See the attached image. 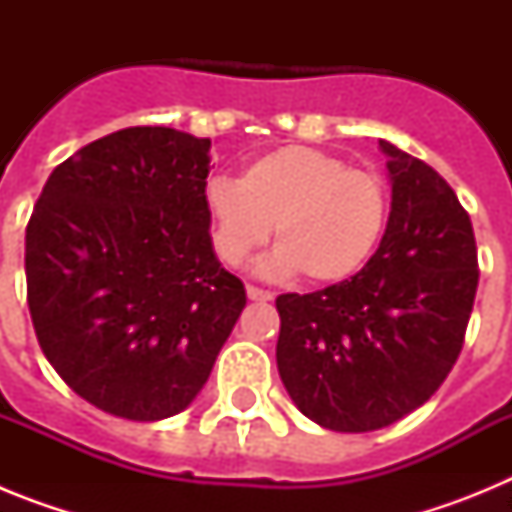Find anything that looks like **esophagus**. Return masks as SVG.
I'll use <instances>...</instances> for the list:
<instances>
[{"mask_svg": "<svg viewBox=\"0 0 512 512\" xmlns=\"http://www.w3.org/2000/svg\"><path fill=\"white\" fill-rule=\"evenodd\" d=\"M246 295H248V300H253V302H269V300H274V295H271V292H266V289H259V287H253V284H248V287H246Z\"/></svg>", "mask_w": 512, "mask_h": 512, "instance_id": "esophagus-1", "label": "esophagus"}]
</instances>
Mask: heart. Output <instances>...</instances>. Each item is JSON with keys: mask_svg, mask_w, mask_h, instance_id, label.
Returning a JSON list of instances; mask_svg holds the SVG:
<instances>
[{"mask_svg": "<svg viewBox=\"0 0 512 512\" xmlns=\"http://www.w3.org/2000/svg\"><path fill=\"white\" fill-rule=\"evenodd\" d=\"M205 205L225 264H243L274 223L277 246L259 261V274L282 279L302 271L312 284L354 277L377 251L390 212L377 174L348 169L341 158L307 146L253 158L241 179L215 176Z\"/></svg>", "mask_w": 512, "mask_h": 512, "instance_id": "b5f03b06", "label": "heart"}]
</instances>
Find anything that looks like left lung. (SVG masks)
<instances>
[{
	"label": "left lung",
	"instance_id": "left-lung-1",
	"mask_svg": "<svg viewBox=\"0 0 512 512\" xmlns=\"http://www.w3.org/2000/svg\"><path fill=\"white\" fill-rule=\"evenodd\" d=\"M392 184L379 248L351 279L279 295V377L312 423L379 431L456 364L477 295L472 220L436 169L379 140Z\"/></svg>",
	"mask_w": 512,
	"mask_h": 512
}]
</instances>
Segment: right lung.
<instances>
[{
	"label": "right lung",
	"instance_id": "obj_1",
	"mask_svg": "<svg viewBox=\"0 0 512 512\" xmlns=\"http://www.w3.org/2000/svg\"><path fill=\"white\" fill-rule=\"evenodd\" d=\"M210 138L128 128L53 169L25 230L27 305L45 359L117 418L153 423L200 395L246 307L205 205Z\"/></svg>",
	"mask_w": 512,
	"mask_h": 512
}]
</instances>
